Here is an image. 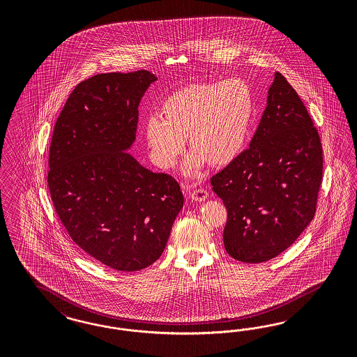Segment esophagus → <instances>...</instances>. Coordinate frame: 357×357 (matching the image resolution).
<instances>
[{
	"instance_id": "1",
	"label": "esophagus",
	"mask_w": 357,
	"mask_h": 357,
	"mask_svg": "<svg viewBox=\"0 0 357 357\" xmlns=\"http://www.w3.org/2000/svg\"><path fill=\"white\" fill-rule=\"evenodd\" d=\"M188 194L195 202H204L208 197V192L204 188H192V190H190Z\"/></svg>"
}]
</instances>
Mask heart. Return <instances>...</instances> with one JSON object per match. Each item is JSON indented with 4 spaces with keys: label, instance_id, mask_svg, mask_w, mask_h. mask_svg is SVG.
Returning a JSON list of instances; mask_svg holds the SVG:
<instances>
[{
    "label": "heart",
    "instance_id": "heart-1",
    "mask_svg": "<svg viewBox=\"0 0 357 357\" xmlns=\"http://www.w3.org/2000/svg\"><path fill=\"white\" fill-rule=\"evenodd\" d=\"M162 112H151L145 119L151 160L162 169H172L190 137L194 153L184 165L190 175L206 161L225 166L242 153L254 121L255 99L246 81L230 78L181 89L163 102Z\"/></svg>",
    "mask_w": 357,
    "mask_h": 357
}]
</instances>
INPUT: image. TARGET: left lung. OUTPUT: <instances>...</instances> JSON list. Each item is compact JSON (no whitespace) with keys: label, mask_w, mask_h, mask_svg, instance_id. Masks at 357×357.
<instances>
[{"label":"left lung","mask_w":357,"mask_h":357,"mask_svg":"<svg viewBox=\"0 0 357 357\" xmlns=\"http://www.w3.org/2000/svg\"><path fill=\"white\" fill-rule=\"evenodd\" d=\"M322 172L318 130L301 98L276 72L249 148L211 178L227 206V254L261 263L288 249L313 220Z\"/></svg>","instance_id":"1"}]
</instances>
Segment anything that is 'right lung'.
Instances as JSON below:
<instances>
[{
    "instance_id": "right-lung-1",
    "label": "right lung",
    "mask_w": 357,
    "mask_h": 357,
    "mask_svg": "<svg viewBox=\"0 0 357 357\" xmlns=\"http://www.w3.org/2000/svg\"><path fill=\"white\" fill-rule=\"evenodd\" d=\"M148 70L102 73L79 82L54 124L48 187L66 231L114 270H142L161 257L183 194L130 153Z\"/></svg>"
}]
</instances>
